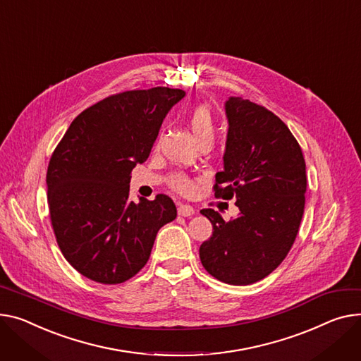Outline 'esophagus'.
I'll return each instance as SVG.
<instances>
[{
    "instance_id": "obj_1",
    "label": "esophagus",
    "mask_w": 361,
    "mask_h": 361,
    "mask_svg": "<svg viewBox=\"0 0 361 361\" xmlns=\"http://www.w3.org/2000/svg\"><path fill=\"white\" fill-rule=\"evenodd\" d=\"M177 212H178L180 216H184V218H188V216L195 214V209L191 207L190 204H178Z\"/></svg>"
}]
</instances>
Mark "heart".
I'll use <instances>...</instances> for the list:
<instances>
[{
	"label": "heart",
	"mask_w": 361,
	"mask_h": 361,
	"mask_svg": "<svg viewBox=\"0 0 361 361\" xmlns=\"http://www.w3.org/2000/svg\"><path fill=\"white\" fill-rule=\"evenodd\" d=\"M187 123L188 128L193 133L195 139L197 140V143H204V142H213L214 139V132H216V126H214V120L212 116V111L209 110V107L206 106H200L191 110L187 116ZM171 185L180 191V193H191L193 191V183H191L185 176L183 174H176L171 178Z\"/></svg>",
	"instance_id": "1"
}]
</instances>
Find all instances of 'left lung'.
I'll list each match as a JSON object with an SVG mask.
<instances>
[{
    "mask_svg": "<svg viewBox=\"0 0 361 361\" xmlns=\"http://www.w3.org/2000/svg\"><path fill=\"white\" fill-rule=\"evenodd\" d=\"M228 135L214 196L236 199L225 222L200 210L213 226L200 245L203 267L218 280L245 286L267 277L290 251L305 209L306 164L298 140L266 107L241 97L225 102Z\"/></svg>",
    "mask_w": 361,
    "mask_h": 361,
    "instance_id": "left-lung-1",
    "label": "left lung"
}]
</instances>
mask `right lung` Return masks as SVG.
Instances as JSON below:
<instances>
[{
	"label": "right lung",
	"mask_w": 361,
	"mask_h": 361,
	"mask_svg": "<svg viewBox=\"0 0 361 361\" xmlns=\"http://www.w3.org/2000/svg\"><path fill=\"white\" fill-rule=\"evenodd\" d=\"M178 88L125 91L78 114L47 166V204L56 243L78 273L123 283L149 259L158 231L177 218L174 202L129 200L130 173L145 162Z\"/></svg>",
	"instance_id": "right-lung-1"
}]
</instances>
